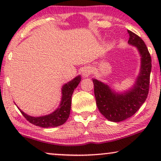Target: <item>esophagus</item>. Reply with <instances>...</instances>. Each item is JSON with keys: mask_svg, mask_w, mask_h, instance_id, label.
Instances as JSON below:
<instances>
[{"mask_svg": "<svg viewBox=\"0 0 161 161\" xmlns=\"http://www.w3.org/2000/svg\"><path fill=\"white\" fill-rule=\"evenodd\" d=\"M92 71H93V70H92V67H90V66H86V67H85L83 69V71H82L83 76H84L85 78H87V77H89L90 75L92 74Z\"/></svg>", "mask_w": 161, "mask_h": 161, "instance_id": "esophagus-1", "label": "esophagus"}]
</instances>
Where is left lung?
<instances>
[{
    "label": "left lung",
    "instance_id": "8db88e82",
    "mask_svg": "<svg viewBox=\"0 0 161 161\" xmlns=\"http://www.w3.org/2000/svg\"><path fill=\"white\" fill-rule=\"evenodd\" d=\"M128 44L137 48L141 56V67L133 86L123 92H117L109 85L92 79L94 96L99 111L108 120L122 122L131 117L145 102L149 93L152 60L144 42L138 35L127 30Z\"/></svg>",
    "mask_w": 161,
    "mask_h": 161
}]
</instances>
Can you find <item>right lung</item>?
Returning <instances> with one entry per match:
<instances>
[{"label":"right lung","instance_id":"obj_1","mask_svg":"<svg viewBox=\"0 0 161 161\" xmlns=\"http://www.w3.org/2000/svg\"><path fill=\"white\" fill-rule=\"evenodd\" d=\"M81 80L80 75L76 76L72 80L65 83L61 89V99L59 106L53 112L47 115L42 116H32L22 111L18 106V109L26 119L31 124L41 127H55L64 124L69 118L71 109L72 96L74 90L76 89Z\"/></svg>","mask_w":161,"mask_h":161}]
</instances>
